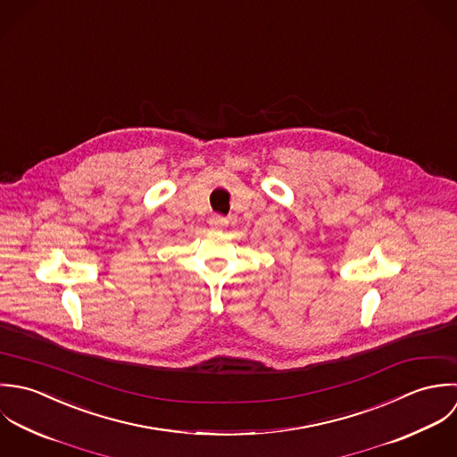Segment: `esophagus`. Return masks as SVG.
I'll use <instances>...</instances> for the list:
<instances>
[{
    "label": "esophagus",
    "mask_w": 457,
    "mask_h": 457,
    "mask_svg": "<svg viewBox=\"0 0 457 457\" xmlns=\"http://www.w3.org/2000/svg\"><path fill=\"white\" fill-rule=\"evenodd\" d=\"M226 224H228V219L222 217V215H213V217L210 219V226H212V228H222V226H226Z\"/></svg>",
    "instance_id": "esophagus-1"
}]
</instances>
